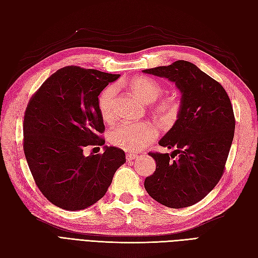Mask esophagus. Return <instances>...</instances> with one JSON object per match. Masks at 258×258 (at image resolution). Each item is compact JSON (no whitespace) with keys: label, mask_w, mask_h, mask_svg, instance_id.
Listing matches in <instances>:
<instances>
[{"label":"esophagus","mask_w":258,"mask_h":258,"mask_svg":"<svg viewBox=\"0 0 258 258\" xmlns=\"http://www.w3.org/2000/svg\"><path fill=\"white\" fill-rule=\"evenodd\" d=\"M137 156H138V155H136V154L128 153V154L126 155V159H127V161H132V160H135V159L137 158Z\"/></svg>","instance_id":"1"}]
</instances>
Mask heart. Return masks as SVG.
Instances as JSON below:
<instances>
[{
  "label": "heart",
  "mask_w": 258,
  "mask_h": 258,
  "mask_svg": "<svg viewBox=\"0 0 258 258\" xmlns=\"http://www.w3.org/2000/svg\"><path fill=\"white\" fill-rule=\"evenodd\" d=\"M130 89L146 103L154 102L161 93L160 85L147 76H138L129 83ZM117 88L108 86L99 98V108L102 118L110 120L114 114L116 104ZM175 105L170 100H162L155 106V111L163 117H170L174 113ZM158 132L152 123H121L113 129L108 139L110 142L122 150L137 152L152 143L157 137Z\"/></svg>",
  "instance_id": "b5f03b06"
}]
</instances>
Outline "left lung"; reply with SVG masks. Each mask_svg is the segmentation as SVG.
Returning a JSON list of instances; mask_svg holds the SVG:
<instances>
[{"label":"left lung","mask_w":258,"mask_h":258,"mask_svg":"<svg viewBox=\"0 0 258 258\" xmlns=\"http://www.w3.org/2000/svg\"><path fill=\"white\" fill-rule=\"evenodd\" d=\"M142 72L174 83L182 95L177 119L158 142L173 152L148 153L156 170L145 178L144 187L168 208L192 206L223 175L236 126L230 99L220 83L188 61L177 60Z\"/></svg>","instance_id":"8db88e82"}]
</instances>
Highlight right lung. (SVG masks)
Instances as JSON below:
<instances>
[{
	"label": "right lung",
	"mask_w": 258,
	"mask_h": 258,
	"mask_svg": "<svg viewBox=\"0 0 258 258\" xmlns=\"http://www.w3.org/2000/svg\"><path fill=\"white\" fill-rule=\"evenodd\" d=\"M119 74L66 67L46 80L30 99L23 120V150L34 181L52 205L84 210L107 191L126 162L120 148L85 156L88 145H104L99 95Z\"/></svg>",
	"instance_id": "1"
}]
</instances>
